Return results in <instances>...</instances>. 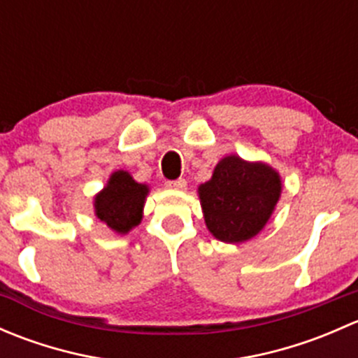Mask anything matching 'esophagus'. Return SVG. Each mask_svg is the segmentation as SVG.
<instances>
[{"mask_svg": "<svg viewBox=\"0 0 358 358\" xmlns=\"http://www.w3.org/2000/svg\"><path fill=\"white\" fill-rule=\"evenodd\" d=\"M166 187H168V189H173V190H185L187 180L178 178V180H173V182H166Z\"/></svg>", "mask_w": 358, "mask_h": 358, "instance_id": "esophagus-1", "label": "esophagus"}]
</instances>
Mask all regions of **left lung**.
<instances>
[{"label":"left lung","mask_w":358,"mask_h":358,"mask_svg":"<svg viewBox=\"0 0 358 358\" xmlns=\"http://www.w3.org/2000/svg\"><path fill=\"white\" fill-rule=\"evenodd\" d=\"M197 194L211 236L222 243L241 244L258 236L272 218L282 194V178L266 162L230 154L220 159Z\"/></svg>","instance_id":"left-lung-1"}]
</instances>
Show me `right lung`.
I'll return each instance as SVG.
<instances>
[{"mask_svg": "<svg viewBox=\"0 0 358 358\" xmlns=\"http://www.w3.org/2000/svg\"><path fill=\"white\" fill-rule=\"evenodd\" d=\"M149 192L147 183H138L131 173L117 169L109 176L106 187L93 197L95 216L112 232L126 236L142 222Z\"/></svg>", "mask_w": 358, "mask_h": 358, "instance_id": "add662e5", "label": "right lung"}]
</instances>
